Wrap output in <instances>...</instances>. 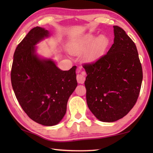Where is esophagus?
I'll list each match as a JSON object with an SVG mask.
<instances>
[{"label":"esophagus","instance_id":"esophagus-1","mask_svg":"<svg viewBox=\"0 0 153 153\" xmlns=\"http://www.w3.org/2000/svg\"><path fill=\"white\" fill-rule=\"evenodd\" d=\"M85 79H86V77H85L84 74H80L77 75V81L79 84H84Z\"/></svg>","mask_w":153,"mask_h":153}]
</instances>
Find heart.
I'll return each mask as SVG.
<instances>
[{
  "label": "heart",
  "instance_id": "1",
  "mask_svg": "<svg viewBox=\"0 0 153 153\" xmlns=\"http://www.w3.org/2000/svg\"><path fill=\"white\" fill-rule=\"evenodd\" d=\"M108 39L105 35L97 36L89 33L80 39L71 42L68 47V50L73 55H80L86 52L90 46L91 48L86 53L85 58L87 60H93L105 51L108 45Z\"/></svg>",
  "mask_w": 153,
  "mask_h": 153
}]
</instances>
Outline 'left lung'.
<instances>
[{"instance_id": "8db88e82", "label": "left lung", "mask_w": 153, "mask_h": 153, "mask_svg": "<svg viewBox=\"0 0 153 153\" xmlns=\"http://www.w3.org/2000/svg\"><path fill=\"white\" fill-rule=\"evenodd\" d=\"M114 42L106 55L85 64L88 107L98 120L123 118L138 99L142 69L135 44L122 28L114 25Z\"/></svg>"}]
</instances>
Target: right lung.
Returning <instances> with one entry per match:
<instances>
[{
  "label": "right lung",
  "mask_w": 153,
  "mask_h": 153,
  "mask_svg": "<svg viewBox=\"0 0 153 153\" xmlns=\"http://www.w3.org/2000/svg\"><path fill=\"white\" fill-rule=\"evenodd\" d=\"M49 36L43 27L31 30L15 49L11 73L13 89L23 110L45 126H55L62 120L77 85L76 66L62 71L53 59L36 53V45Z\"/></svg>",
  "instance_id": "obj_1"
}]
</instances>
